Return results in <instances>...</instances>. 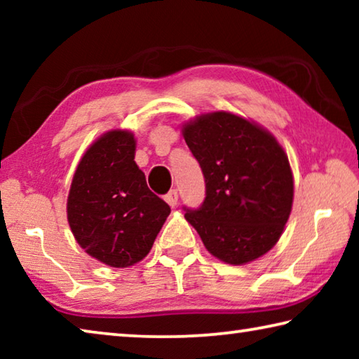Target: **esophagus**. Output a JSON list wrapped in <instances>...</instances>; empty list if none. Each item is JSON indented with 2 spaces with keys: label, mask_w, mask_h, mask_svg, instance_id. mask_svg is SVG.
Returning <instances> with one entry per match:
<instances>
[{
  "label": "esophagus",
  "mask_w": 359,
  "mask_h": 359,
  "mask_svg": "<svg viewBox=\"0 0 359 359\" xmlns=\"http://www.w3.org/2000/svg\"><path fill=\"white\" fill-rule=\"evenodd\" d=\"M165 199H166V203L171 205V208H174V205H177V199H179V191L177 190H171L169 191L166 196H165Z\"/></svg>",
  "instance_id": "1"
}]
</instances>
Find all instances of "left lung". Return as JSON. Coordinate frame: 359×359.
<instances>
[{"mask_svg":"<svg viewBox=\"0 0 359 359\" xmlns=\"http://www.w3.org/2000/svg\"><path fill=\"white\" fill-rule=\"evenodd\" d=\"M203 169L205 198L185 218L209 253L245 264L277 244L293 205V172L277 139L231 112L203 114L182 128Z\"/></svg>","mask_w":359,"mask_h":359,"instance_id":"1","label":"left lung"}]
</instances>
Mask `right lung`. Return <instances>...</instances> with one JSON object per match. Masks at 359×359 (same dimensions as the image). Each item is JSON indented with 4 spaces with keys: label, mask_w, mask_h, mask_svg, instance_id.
Here are the masks:
<instances>
[{
    "label": "right lung",
    "mask_w": 359,
    "mask_h": 359,
    "mask_svg": "<svg viewBox=\"0 0 359 359\" xmlns=\"http://www.w3.org/2000/svg\"><path fill=\"white\" fill-rule=\"evenodd\" d=\"M135 154L131 131H107L85 151L69 188L66 212L77 244L111 267L147 257L171 214L149 190Z\"/></svg>",
    "instance_id": "1"
}]
</instances>
